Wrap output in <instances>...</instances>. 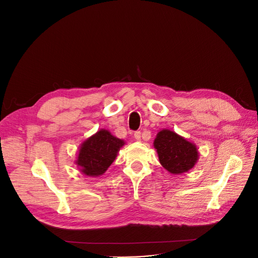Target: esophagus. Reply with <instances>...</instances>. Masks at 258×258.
Listing matches in <instances>:
<instances>
[{"instance_id":"34e87169","label":"esophagus","mask_w":258,"mask_h":258,"mask_svg":"<svg viewBox=\"0 0 258 258\" xmlns=\"http://www.w3.org/2000/svg\"><path fill=\"white\" fill-rule=\"evenodd\" d=\"M134 137H135V139H136V140L140 141V140H141V132H140V131L135 132V133H134Z\"/></svg>"}]
</instances>
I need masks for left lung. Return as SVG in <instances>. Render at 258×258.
<instances>
[{
	"label": "left lung",
	"mask_w": 258,
	"mask_h": 258,
	"mask_svg": "<svg viewBox=\"0 0 258 258\" xmlns=\"http://www.w3.org/2000/svg\"><path fill=\"white\" fill-rule=\"evenodd\" d=\"M159 161L170 173L179 174L190 170L198 162L197 145L170 130H162L154 141Z\"/></svg>",
	"instance_id": "1"
}]
</instances>
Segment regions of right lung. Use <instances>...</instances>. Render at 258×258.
Masks as SVG:
<instances>
[{
  "mask_svg": "<svg viewBox=\"0 0 258 258\" xmlns=\"http://www.w3.org/2000/svg\"><path fill=\"white\" fill-rule=\"evenodd\" d=\"M124 144L108 131L100 130L81 143L76 164L88 177H98L110 167Z\"/></svg>",
  "mask_w": 258,
  "mask_h": 258,
  "instance_id": "obj_1",
  "label": "right lung"
}]
</instances>
